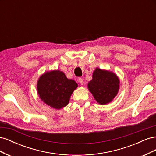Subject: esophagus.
Returning a JSON list of instances; mask_svg holds the SVG:
<instances>
[{
	"label": "esophagus",
	"instance_id": "1",
	"mask_svg": "<svg viewBox=\"0 0 156 156\" xmlns=\"http://www.w3.org/2000/svg\"><path fill=\"white\" fill-rule=\"evenodd\" d=\"M78 82L81 84H82V85L84 84V81H83V79L82 78H79V80H78Z\"/></svg>",
	"mask_w": 156,
	"mask_h": 156
}]
</instances>
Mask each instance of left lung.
I'll use <instances>...</instances> for the list:
<instances>
[{"label":"left lung","mask_w":156,"mask_h":156,"mask_svg":"<svg viewBox=\"0 0 156 156\" xmlns=\"http://www.w3.org/2000/svg\"><path fill=\"white\" fill-rule=\"evenodd\" d=\"M88 88L94 99L100 105L111 102L120 88V79L112 72L96 68L92 73V79L88 83Z\"/></svg>","instance_id":"1"}]
</instances>
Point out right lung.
<instances>
[{
	"mask_svg": "<svg viewBox=\"0 0 156 156\" xmlns=\"http://www.w3.org/2000/svg\"><path fill=\"white\" fill-rule=\"evenodd\" d=\"M78 87L73 79H69L60 70L45 72L37 81V91L41 100L55 109L66 106L73 91Z\"/></svg>",
	"mask_w": 156,
	"mask_h": 156,
	"instance_id": "right-lung-1",
	"label": "right lung"
}]
</instances>
